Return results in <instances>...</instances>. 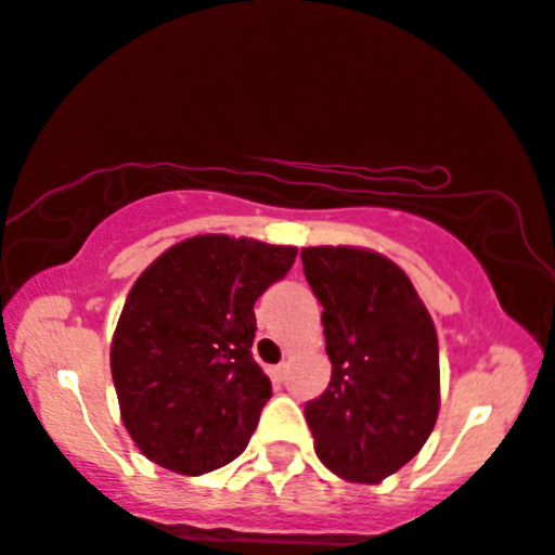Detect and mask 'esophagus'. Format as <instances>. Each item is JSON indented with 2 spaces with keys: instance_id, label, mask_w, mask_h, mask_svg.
Instances as JSON below:
<instances>
[{
  "instance_id": "34e87169",
  "label": "esophagus",
  "mask_w": 555,
  "mask_h": 555,
  "mask_svg": "<svg viewBox=\"0 0 555 555\" xmlns=\"http://www.w3.org/2000/svg\"><path fill=\"white\" fill-rule=\"evenodd\" d=\"M267 372H269V377H271V382H274V385H281V382H284L286 366L284 364H271Z\"/></svg>"
}]
</instances>
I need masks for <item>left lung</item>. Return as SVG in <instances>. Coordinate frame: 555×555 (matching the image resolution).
<instances>
[{"mask_svg":"<svg viewBox=\"0 0 555 555\" xmlns=\"http://www.w3.org/2000/svg\"><path fill=\"white\" fill-rule=\"evenodd\" d=\"M322 304L332 379L304 408L314 450L349 482L385 480L423 450L440 410V354L408 274L352 246L301 248Z\"/></svg>","mask_w":555,"mask_h":555,"instance_id":"obj_1","label":"left lung"}]
</instances>
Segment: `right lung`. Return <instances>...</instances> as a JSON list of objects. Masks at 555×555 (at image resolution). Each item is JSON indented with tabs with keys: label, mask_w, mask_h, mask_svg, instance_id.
I'll use <instances>...</instances> for the list:
<instances>
[{
	"label": "right lung",
	"mask_w": 555,
	"mask_h": 555,
	"mask_svg": "<svg viewBox=\"0 0 555 555\" xmlns=\"http://www.w3.org/2000/svg\"><path fill=\"white\" fill-rule=\"evenodd\" d=\"M294 259V246L208 233L170 246L138 276L111 370L122 423L147 460L203 475L246 450L271 397L251 354L254 304Z\"/></svg>",
	"instance_id": "1"
}]
</instances>
